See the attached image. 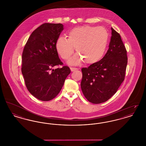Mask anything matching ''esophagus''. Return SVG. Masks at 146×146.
<instances>
[{"instance_id":"34e87169","label":"esophagus","mask_w":146,"mask_h":146,"mask_svg":"<svg viewBox=\"0 0 146 146\" xmlns=\"http://www.w3.org/2000/svg\"><path fill=\"white\" fill-rule=\"evenodd\" d=\"M70 69L72 72H73V71H75V70H78L76 68H74V67H70Z\"/></svg>"}]
</instances>
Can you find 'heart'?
Instances as JSON below:
<instances>
[{
	"label": "heart",
	"instance_id": "1",
	"mask_svg": "<svg viewBox=\"0 0 146 146\" xmlns=\"http://www.w3.org/2000/svg\"><path fill=\"white\" fill-rule=\"evenodd\" d=\"M68 38L60 37L56 42V49L63 60H67L76 48L78 52L70 60L72 65L83 62L94 64L104 55L108 41V34L102 27L85 26L73 28L68 33Z\"/></svg>",
	"mask_w": 146,
	"mask_h": 146
}]
</instances>
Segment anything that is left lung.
<instances>
[{"label":"left lung","mask_w":146,"mask_h":146,"mask_svg":"<svg viewBox=\"0 0 146 146\" xmlns=\"http://www.w3.org/2000/svg\"><path fill=\"white\" fill-rule=\"evenodd\" d=\"M111 30L109 49L102 59L82 69V90L85 98L94 104L108 100L125 78L127 51L120 35L113 28Z\"/></svg>","instance_id":"1"}]
</instances>
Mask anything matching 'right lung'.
Here are the masks:
<instances>
[{"instance_id":"right-lung-1","label":"right lung","mask_w":146,"mask_h":146,"mask_svg":"<svg viewBox=\"0 0 146 146\" xmlns=\"http://www.w3.org/2000/svg\"><path fill=\"white\" fill-rule=\"evenodd\" d=\"M63 30L61 23H45L35 29L28 38L22 56L21 71L29 92L42 101L52 100L58 94L70 73L62 65L56 42Z\"/></svg>"}]
</instances>
